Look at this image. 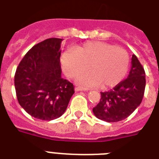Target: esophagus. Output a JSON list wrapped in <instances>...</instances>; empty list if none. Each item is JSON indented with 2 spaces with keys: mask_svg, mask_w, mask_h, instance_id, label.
Masks as SVG:
<instances>
[{
  "mask_svg": "<svg viewBox=\"0 0 159 159\" xmlns=\"http://www.w3.org/2000/svg\"><path fill=\"white\" fill-rule=\"evenodd\" d=\"M75 92H79V91H87V89H84V88H82V87H76L75 89Z\"/></svg>",
  "mask_w": 159,
  "mask_h": 159,
  "instance_id": "1",
  "label": "esophagus"
}]
</instances>
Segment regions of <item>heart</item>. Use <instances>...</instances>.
Returning a JSON list of instances; mask_svg holds the SVG:
<instances>
[{"mask_svg": "<svg viewBox=\"0 0 159 159\" xmlns=\"http://www.w3.org/2000/svg\"><path fill=\"white\" fill-rule=\"evenodd\" d=\"M64 72L70 78H76L89 70L91 72L78 79V83L87 87H115L127 75L129 67L128 52L106 42L85 43L76 51H66L61 55Z\"/></svg>", "mask_w": 159, "mask_h": 159, "instance_id": "1", "label": "heart"}]
</instances>
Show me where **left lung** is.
<instances>
[{
	"instance_id": "1",
	"label": "left lung",
	"mask_w": 159,
	"mask_h": 159,
	"mask_svg": "<svg viewBox=\"0 0 159 159\" xmlns=\"http://www.w3.org/2000/svg\"><path fill=\"white\" fill-rule=\"evenodd\" d=\"M128 78L108 92L101 93L100 102L93 109L96 117L108 123L128 118L142 102L145 89V73L136 55H132Z\"/></svg>"
}]
</instances>
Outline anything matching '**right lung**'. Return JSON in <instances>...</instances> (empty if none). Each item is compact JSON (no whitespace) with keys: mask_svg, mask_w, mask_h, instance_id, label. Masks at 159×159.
Wrapping results in <instances>:
<instances>
[{"mask_svg":"<svg viewBox=\"0 0 159 159\" xmlns=\"http://www.w3.org/2000/svg\"><path fill=\"white\" fill-rule=\"evenodd\" d=\"M61 41L49 38L34 45L15 72L18 103L35 119L53 120L61 116L75 93L73 84L61 77Z\"/></svg>","mask_w":159,"mask_h":159,"instance_id":"right-lung-1","label":"right lung"}]
</instances>
